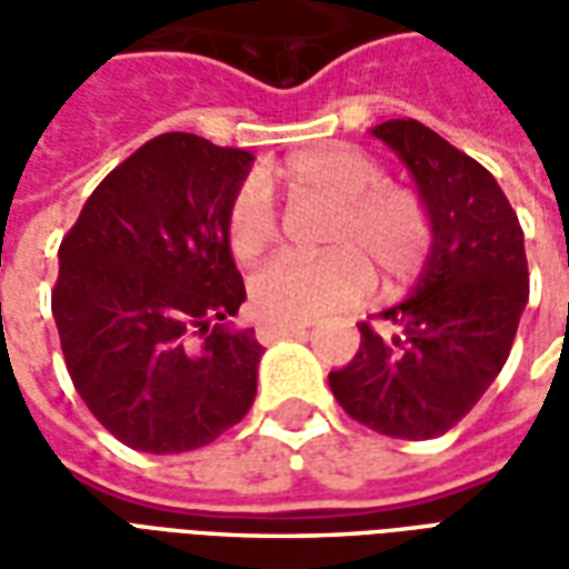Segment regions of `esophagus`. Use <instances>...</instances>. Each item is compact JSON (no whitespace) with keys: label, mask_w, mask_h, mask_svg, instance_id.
<instances>
[{"label":"esophagus","mask_w":569,"mask_h":569,"mask_svg":"<svg viewBox=\"0 0 569 569\" xmlns=\"http://www.w3.org/2000/svg\"><path fill=\"white\" fill-rule=\"evenodd\" d=\"M259 341L261 345H273L280 338H292V335H305L308 326H280V322H259Z\"/></svg>","instance_id":"1"}]
</instances>
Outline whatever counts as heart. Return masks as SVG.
I'll use <instances>...</instances> for the list:
<instances>
[{"label":"heart","instance_id":"heart-1","mask_svg":"<svg viewBox=\"0 0 569 569\" xmlns=\"http://www.w3.org/2000/svg\"><path fill=\"white\" fill-rule=\"evenodd\" d=\"M292 194L335 203L322 259L283 256L256 271L249 283L252 308L264 322L301 326L369 296L371 273L387 283L408 280L429 249V219L415 191L390 186L383 167L353 146H313L292 151L271 170ZM277 234L268 191L259 182L237 188L228 207V247L240 261L261 256Z\"/></svg>","mask_w":569,"mask_h":569}]
</instances>
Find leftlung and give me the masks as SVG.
I'll use <instances>...</instances> for the list:
<instances>
[{
  "mask_svg": "<svg viewBox=\"0 0 569 569\" xmlns=\"http://www.w3.org/2000/svg\"><path fill=\"white\" fill-rule=\"evenodd\" d=\"M399 154L429 219L411 296L359 322L357 357L329 371L347 415L381 436L423 441L463 420L512 350L527 308L525 231L497 179L415 118L369 130Z\"/></svg>",
  "mask_w": 569,
  "mask_h": 569,
  "instance_id": "1",
  "label": "left lung"
}]
</instances>
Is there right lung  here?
<instances>
[{
    "label": "right lung",
    "mask_w": 569,
    "mask_h": 569,
    "mask_svg": "<svg viewBox=\"0 0 569 569\" xmlns=\"http://www.w3.org/2000/svg\"><path fill=\"white\" fill-rule=\"evenodd\" d=\"M252 161L161 133L93 188L60 243L51 310L69 378L133 451L203 448L256 399L264 347L228 322L247 301L228 207Z\"/></svg>",
    "instance_id": "obj_1"
}]
</instances>
